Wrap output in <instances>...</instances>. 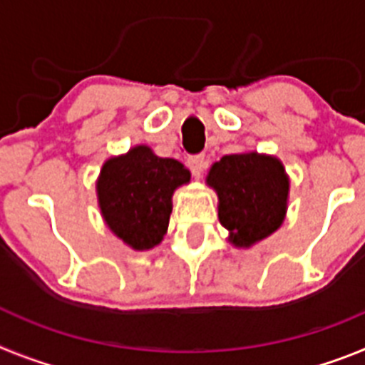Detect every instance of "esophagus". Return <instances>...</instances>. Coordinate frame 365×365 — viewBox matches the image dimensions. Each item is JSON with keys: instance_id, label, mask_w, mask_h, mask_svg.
Instances as JSON below:
<instances>
[{"instance_id": "esophagus-1", "label": "esophagus", "mask_w": 365, "mask_h": 365, "mask_svg": "<svg viewBox=\"0 0 365 365\" xmlns=\"http://www.w3.org/2000/svg\"><path fill=\"white\" fill-rule=\"evenodd\" d=\"M188 166H190V170H192L193 175L201 177L202 170H205V168L208 166V160H206V157L202 153L190 155V157H188Z\"/></svg>"}]
</instances>
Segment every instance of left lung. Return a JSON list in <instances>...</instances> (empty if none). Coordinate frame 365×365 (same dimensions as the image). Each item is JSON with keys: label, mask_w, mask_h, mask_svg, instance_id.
I'll return each instance as SVG.
<instances>
[{"label": "left lung", "mask_w": 365, "mask_h": 365, "mask_svg": "<svg viewBox=\"0 0 365 365\" xmlns=\"http://www.w3.org/2000/svg\"><path fill=\"white\" fill-rule=\"evenodd\" d=\"M208 185L217 192L219 221L237 247L265 240L283 222L289 179L278 159L257 153L225 155L212 166Z\"/></svg>", "instance_id": "8db88e82"}]
</instances>
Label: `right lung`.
I'll list each match as a JSON object with an SVG mask.
<instances>
[{
    "mask_svg": "<svg viewBox=\"0 0 365 365\" xmlns=\"http://www.w3.org/2000/svg\"><path fill=\"white\" fill-rule=\"evenodd\" d=\"M190 180L179 160L157 157L137 146L128 155L109 159L98 179V202L108 227L135 250H146L166 234L172 195Z\"/></svg>",
    "mask_w": 365,
    "mask_h": 365,
    "instance_id": "right-lung-1",
    "label": "right lung"
}]
</instances>
